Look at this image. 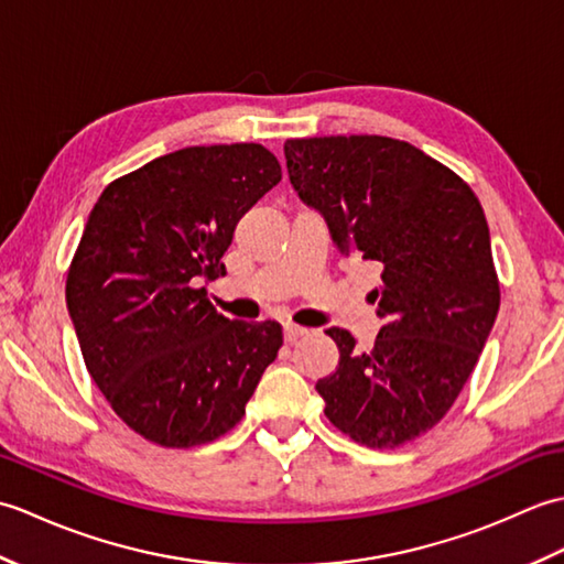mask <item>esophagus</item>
I'll return each instance as SVG.
<instances>
[{
	"mask_svg": "<svg viewBox=\"0 0 564 564\" xmlns=\"http://www.w3.org/2000/svg\"><path fill=\"white\" fill-rule=\"evenodd\" d=\"M283 334H285V341H295L297 337H303V334H307V329L301 327V325H293V322H285Z\"/></svg>",
	"mask_w": 564,
	"mask_h": 564,
	"instance_id": "obj_1",
	"label": "esophagus"
}]
</instances>
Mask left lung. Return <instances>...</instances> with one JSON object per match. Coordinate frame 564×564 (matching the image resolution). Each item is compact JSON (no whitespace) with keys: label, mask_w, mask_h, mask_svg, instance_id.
Here are the masks:
<instances>
[{"label":"left lung","mask_w":564,"mask_h":564,"mask_svg":"<svg viewBox=\"0 0 564 564\" xmlns=\"http://www.w3.org/2000/svg\"><path fill=\"white\" fill-rule=\"evenodd\" d=\"M291 184L349 259L373 261L382 327L370 351L329 327L339 366L317 380L325 414L368 448L434 429L458 398L499 313V279L480 200L463 178L404 140H285Z\"/></svg>","instance_id":"8db88e82"}]
</instances>
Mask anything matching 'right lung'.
I'll use <instances>...</instances> for the list:
<instances>
[{"instance_id":"obj_1","label":"right lung","mask_w":564,"mask_h":564,"mask_svg":"<svg viewBox=\"0 0 564 564\" xmlns=\"http://www.w3.org/2000/svg\"><path fill=\"white\" fill-rule=\"evenodd\" d=\"M279 182L257 142L184 148L118 176L89 213L67 310L91 380L150 443L225 436L279 356V322L227 319L200 285L225 275L237 220Z\"/></svg>"}]
</instances>
